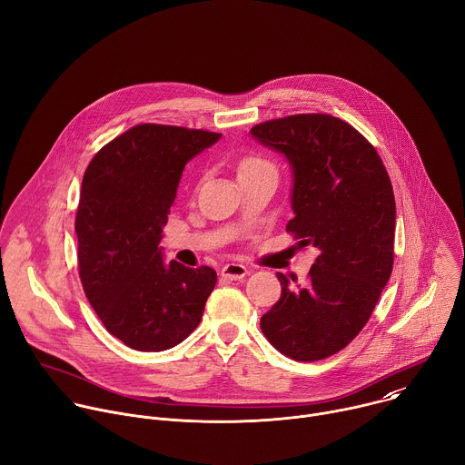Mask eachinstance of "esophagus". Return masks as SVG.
<instances>
[{
	"label": "esophagus",
	"instance_id": "esophagus-1",
	"mask_svg": "<svg viewBox=\"0 0 465 465\" xmlns=\"http://www.w3.org/2000/svg\"><path fill=\"white\" fill-rule=\"evenodd\" d=\"M248 273V268L239 264V262H230V264H224L223 270H221V275L224 279H230V281H235V279H242L244 275Z\"/></svg>",
	"mask_w": 465,
	"mask_h": 465
}]
</instances>
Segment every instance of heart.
Segmentation results:
<instances>
[{"mask_svg": "<svg viewBox=\"0 0 465 465\" xmlns=\"http://www.w3.org/2000/svg\"><path fill=\"white\" fill-rule=\"evenodd\" d=\"M252 170H273V168L259 157H248L241 163V172H252Z\"/></svg>", "mask_w": 465, "mask_h": 465, "instance_id": "obj_1", "label": "heart"}]
</instances>
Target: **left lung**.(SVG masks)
I'll use <instances>...</instances> for the list:
<instances>
[{
    "label": "left lung",
    "mask_w": 465,
    "mask_h": 465,
    "mask_svg": "<svg viewBox=\"0 0 465 465\" xmlns=\"http://www.w3.org/2000/svg\"><path fill=\"white\" fill-rule=\"evenodd\" d=\"M250 133L290 164L293 219L286 232L320 252L304 284L277 272L281 297L261 329L281 354L318 361L361 332L391 277L392 184L374 145L336 116L292 114Z\"/></svg>",
    "instance_id": "obj_1"
}]
</instances>
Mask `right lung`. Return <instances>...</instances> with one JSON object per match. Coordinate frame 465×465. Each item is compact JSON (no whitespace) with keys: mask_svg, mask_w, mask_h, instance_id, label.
<instances>
[{"mask_svg":"<svg viewBox=\"0 0 465 465\" xmlns=\"http://www.w3.org/2000/svg\"><path fill=\"white\" fill-rule=\"evenodd\" d=\"M219 138L138 124L85 170L74 223L82 286L107 332L134 351H168L203 320L215 270L168 264L159 244L184 166Z\"/></svg>","mask_w":465,"mask_h":465,"instance_id":"add662e5","label":"right lung"}]
</instances>
